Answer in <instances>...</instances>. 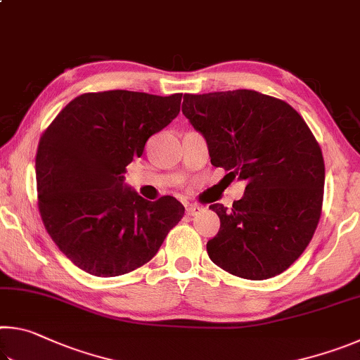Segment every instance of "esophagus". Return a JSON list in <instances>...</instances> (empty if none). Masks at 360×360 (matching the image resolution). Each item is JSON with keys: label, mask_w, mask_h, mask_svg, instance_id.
Returning <instances> with one entry per match:
<instances>
[{"label": "esophagus", "mask_w": 360, "mask_h": 360, "mask_svg": "<svg viewBox=\"0 0 360 360\" xmlns=\"http://www.w3.org/2000/svg\"><path fill=\"white\" fill-rule=\"evenodd\" d=\"M186 211H187L188 216H197L198 212L203 211V208H202V206H198V205H188Z\"/></svg>", "instance_id": "esophagus-1"}]
</instances>
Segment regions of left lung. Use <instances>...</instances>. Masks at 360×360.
<instances>
[{"mask_svg": "<svg viewBox=\"0 0 360 360\" xmlns=\"http://www.w3.org/2000/svg\"><path fill=\"white\" fill-rule=\"evenodd\" d=\"M182 114L208 143L212 165L246 181L233 208L210 206L221 219L210 259L254 281L285 271L321 217L326 168L311 130L288 103L255 90L186 94Z\"/></svg>", "mask_w": 360, "mask_h": 360, "instance_id": "8db88e82", "label": "left lung"}]
</instances>
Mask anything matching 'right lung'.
I'll return each instance as SVG.
<instances>
[{
	"mask_svg": "<svg viewBox=\"0 0 360 360\" xmlns=\"http://www.w3.org/2000/svg\"><path fill=\"white\" fill-rule=\"evenodd\" d=\"M182 94H84L42 133L38 205L47 233L89 275L111 278L154 257L184 216L174 197L149 202L125 184V167L179 114Z\"/></svg>",
	"mask_w": 360,
	"mask_h": 360,
	"instance_id": "1",
	"label": "right lung"
}]
</instances>
